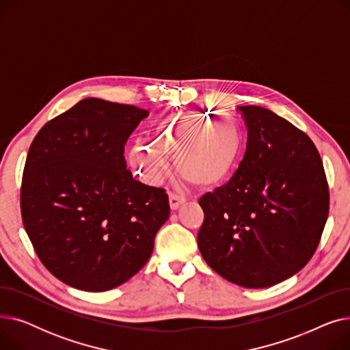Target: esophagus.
<instances>
[{"instance_id": "1", "label": "esophagus", "mask_w": 350, "mask_h": 350, "mask_svg": "<svg viewBox=\"0 0 350 350\" xmlns=\"http://www.w3.org/2000/svg\"><path fill=\"white\" fill-rule=\"evenodd\" d=\"M169 201H170V208H172V210H177L183 203H185L186 198L178 196V194L170 193V194H169Z\"/></svg>"}]
</instances>
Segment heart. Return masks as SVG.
<instances>
[{
	"label": "heart",
	"instance_id": "b5f03b06",
	"mask_svg": "<svg viewBox=\"0 0 350 350\" xmlns=\"http://www.w3.org/2000/svg\"><path fill=\"white\" fill-rule=\"evenodd\" d=\"M243 152L240 124L218 112H174L152 127V143L139 142L129 163L146 181L157 183L167 173L163 157L176 159L177 173L197 187H214L237 167Z\"/></svg>",
	"mask_w": 350,
	"mask_h": 350
}]
</instances>
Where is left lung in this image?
I'll return each mask as SVG.
<instances>
[{"label": "left lung", "instance_id": "1", "mask_svg": "<svg viewBox=\"0 0 350 350\" xmlns=\"http://www.w3.org/2000/svg\"><path fill=\"white\" fill-rule=\"evenodd\" d=\"M247 152L224 186L200 198L197 244L204 261L244 288H267L301 271L327 219L329 187L306 133L261 106H240Z\"/></svg>", "mask_w": 350, "mask_h": 350}]
</instances>
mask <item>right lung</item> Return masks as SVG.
I'll return each instance as SVG.
<instances>
[{"label":"right lung","mask_w":350,"mask_h":350,"mask_svg":"<svg viewBox=\"0 0 350 350\" xmlns=\"http://www.w3.org/2000/svg\"><path fill=\"white\" fill-rule=\"evenodd\" d=\"M146 109L88 98L42 126L21 185V214L45 268L77 289L102 292L149 261L170 215L164 189L133 178L124 144Z\"/></svg>","instance_id":"right-lung-1"}]
</instances>
